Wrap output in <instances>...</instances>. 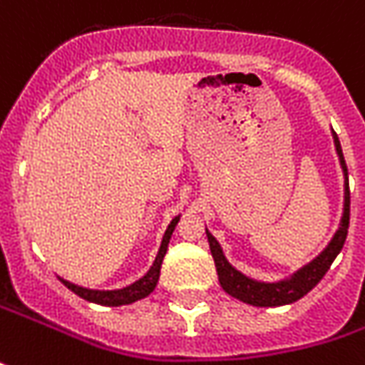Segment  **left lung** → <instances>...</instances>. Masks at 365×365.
<instances>
[{
  "instance_id": "left-lung-1",
  "label": "left lung",
  "mask_w": 365,
  "mask_h": 365,
  "mask_svg": "<svg viewBox=\"0 0 365 365\" xmlns=\"http://www.w3.org/2000/svg\"><path fill=\"white\" fill-rule=\"evenodd\" d=\"M333 139H335V149H337V155H339L341 168H344V173H346V204H344V218H341V224H339V230L335 232L329 246L313 262H309L307 267L297 270L289 281L258 283V281L248 279L240 270L234 269L232 264L226 260V257H224L218 240L206 230L210 250H212V257H214V262H216V270H218V279H220L222 289L228 295H232L234 299H240L242 303L255 305V307H281V305L295 303V301L307 295L309 291L319 283L321 279L325 277V272L331 267L335 257L341 252L344 242H346L347 238V228H349V183H347L346 159H344L341 145H339V139H337L335 133H333Z\"/></svg>"
}]
</instances>
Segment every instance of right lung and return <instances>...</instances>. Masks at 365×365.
Returning <instances> with one entry per match:
<instances>
[{
  "instance_id": "add662e5",
  "label": "right lung",
  "mask_w": 365,
  "mask_h": 365,
  "mask_svg": "<svg viewBox=\"0 0 365 365\" xmlns=\"http://www.w3.org/2000/svg\"><path fill=\"white\" fill-rule=\"evenodd\" d=\"M180 222V216H175L171 224L168 226V230L163 234V240H161V246H159L158 257H155V262L153 267L149 269V272L145 274L143 279H139L137 283L129 284L125 289H119V291H95V289H84V287H78V284H72L64 279H60L62 283L68 287L72 293H76L78 297H82L84 301H91V303H96V305H107V307H119V305H129V303H135L139 299H145L147 295L153 293L155 284L159 281V270H161V262H163V257L168 252V245H170L171 234H173V228L175 224Z\"/></svg>"
}]
</instances>
